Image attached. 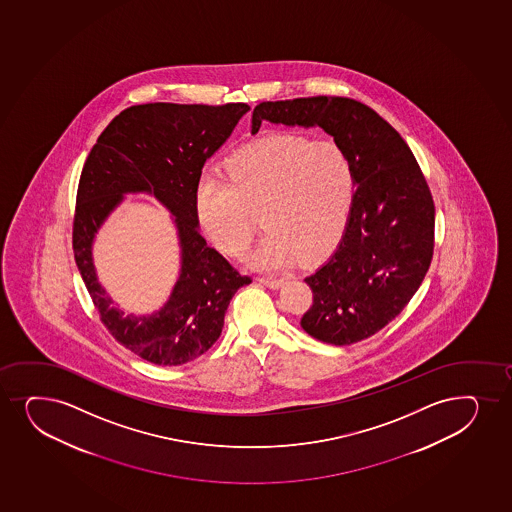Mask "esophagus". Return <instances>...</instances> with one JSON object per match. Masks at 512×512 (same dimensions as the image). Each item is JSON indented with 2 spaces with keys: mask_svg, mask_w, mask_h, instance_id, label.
<instances>
[{
  "mask_svg": "<svg viewBox=\"0 0 512 512\" xmlns=\"http://www.w3.org/2000/svg\"><path fill=\"white\" fill-rule=\"evenodd\" d=\"M259 282L263 283V285H266V287L270 288H278L282 287L283 283H285V280L283 278H259Z\"/></svg>",
  "mask_w": 512,
  "mask_h": 512,
  "instance_id": "obj_1",
  "label": "esophagus"
}]
</instances>
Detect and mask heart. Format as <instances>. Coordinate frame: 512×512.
<instances>
[{
  "instance_id": "b5f03b06",
  "label": "heart",
  "mask_w": 512,
  "mask_h": 512,
  "mask_svg": "<svg viewBox=\"0 0 512 512\" xmlns=\"http://www.w3.org/2000/svg\"><path fill=\"white\" fill-rule=\"evenodd\" d=\"M355 193V167L333 140L275 135L239 148L225 176L205 174L196 186L201 229L220 253L239 258L251 246L256 220L266 232L249 254L254 270H278L328 253L347 227Z\"/></svg>"
}]
</instances>
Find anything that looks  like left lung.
I'll list each match as a JSON object with an SVG mask.
<instances>
[{"mask_svg":"<svg viewBox=\"0 0 512 512\" xmlns=\"http://www.w3.org/2000/svg\"><path fill=\"white\" fill-rule=\"evenodd\" d=\"M263 123L319 128L355 167L347 227L333 254L304 278L312 306L300 326L336 347L376 335L405 309L434 254V200L412 150L376 111L347 97L261 102L251 133Z\"/></svg>","mask_w":512,"mask_h":512,"instance_id":"left-lung-1","label":"left lung"}]
</instances>
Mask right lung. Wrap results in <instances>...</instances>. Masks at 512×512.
Listing matches in <instances>:
<instances>
[{"instance_id": "1", "label": "right lung", "mask_w": 512, "mask_h": 512, "mask_svg": "<svg viewBox=\"0 0 512 512\" xmlns=\"http://www.w3.org/2000/svg\"><path fill=\"white\" fill-rule=\"evenodd\" d=\"M247 111V104L128 107L102 131L83 165L73 220L78 270L109 333L152 364H186L212 348L230 299L251 283L206 246L194 205L203 165ZM128 192L152 193L173 213L182 247V270L170 299L143 317L113 306L91 258L96 230Z\"/></svg>"}]
</instances>
